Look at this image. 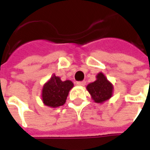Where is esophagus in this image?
<instances>
[{"mask_svg": "<svg viewBox=\"0 0 150 150\" xmlns=\"http://www.w3.org/2000/svg\"><path fill=\"white\" fill-rule=\"evenodd\" d=\"M76 84L78 86H80V87H83L85 84H86V82L85 81H81V82H77Z\"/></svg>", "mask_w": 150, "mask_h": 150, "instance_id": "1", "label": "esophagus"}]
</instances>
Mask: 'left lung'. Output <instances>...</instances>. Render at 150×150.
<instances>
[{
  "mask_svg": "<svg viewBox=\"0 0 150 150\" xmlns=\"http://www.w3.org/2000/svg\"><path fill=\"white\" fill-rule=\"evenodd\" d=\"M94 102L102 104L108 100L113 94V85L106 76L100 72L96 75V80L86 87Z\"/></svg>",
  "mask_w": 150,
  "mask_h": 150,
  "instance_id": "obj_1",
  "label": "left lung"
}]
</instances>
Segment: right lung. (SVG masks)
<instances>
[{"label": "right lung", "instance_id": "1", "mask_svg": "<svg viewBox=\"0 0 150 150\" xmlns=\"http://www.w3.org/2000/svg\"><path fill=\"white\" fill-rule=\"evenodd\" d=\"M74 87L71 80L62 81L54 74L43 85L42 90V100L46 106L58 108L66 103L69 91Z\"/></svg>", "mask_w": 150, "mask_h": 150}]
</instances>
